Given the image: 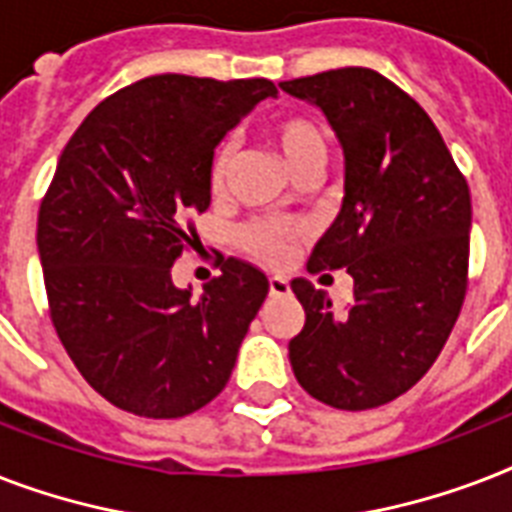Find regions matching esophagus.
<instances>
[{
  "mask_svg": "<svg viewBox=\"0 0 512 512\" xmlns=\"http://www.w3.org/2000/svg\"><path fill=\"white\" fill-rule=\"evenodd\" d=\"M268 292H271V297H287L289 284L284 279H279V276H273V279L268 281Z\"/></svg>",
  "mask_w": 512,
  "mask_h": 512,
  "instance_id": "34e87169",
  "label": "esophagus"
}]
</instances>
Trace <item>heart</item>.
Masks as SVG:
<instances>
[{"mask_svg": "<svg viewBox=\"0 0 512 512\" xmlns=\"http://www.w3.org/2000/svg\"><path fill=\"white\" fill-rule=\"evenodd\" d=\"M263 132L268 143L279 151L281 159L297 177L313 170L321 172V167L327 164V132L313 116L303 114V111H281L265 122ZM233 154H236V148L231 140H220L212 151L209 188L215 193L225 188V180L233 167ZM303 233L305 228L295 220H252L239 231V244L263 263L281 265L292 255V247Z\"/></svg>", "mask_w": 512, "mask_h": 512, "instance_id": "obj_1", "label": "heart"}]
</instances>
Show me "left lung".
<instances>
[{
    "label": "left lung",
    "instance_id": "obj_1",
    "mask_svg": "<svg viewBox=\"0 0 512 512\" xmlns=\"http://www.w3.org/2000/svg\"><path fill=\"white\" fill-rule=\"evenodd\" d=\"M327 114L345 154L340 215L308 271L348 268L353 303L295 279L305 327L289 361L305 393L361 412L422 380L452 335L468 292L470 188L412 95L372 68L281 82Z\"/></svg>",
    "mask_w": 512,
    "mask_h": 512
}]
</instances>
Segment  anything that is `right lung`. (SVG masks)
<instances>
[{
	"mask_svg": "<svg viewBox=\"0 0 512 512\" xmlns=\"http://www.w3.org/2000/svg\"><path fill=\"white\" fill-rule=\"evenodd\" d=\"M268 79L159 74L79 124L39 207L36 247L52 327L84 380L124 412L175 420L225 388L268 279L223 260L199 300L172 284L209 207V159L273 98Z\"/></svg>",
	"mask_w": 512,
	"mask_h": 512,
	"instance_id": "add662e5",
	"label": "right lung"
}]
</instances>
